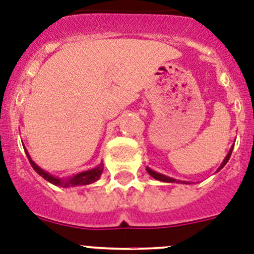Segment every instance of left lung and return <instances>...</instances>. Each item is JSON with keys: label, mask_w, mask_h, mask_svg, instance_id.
<instances>
[{"label": "left lung", "mask_w": 254, "mask_h": 254, "mask_svg": "<svg viewBox=\"0 0 254 254\" xmlns=\"http://www.w3.org/2000/svg\"><path fill=\"white\" fill-rule=\"evenodd\" d=\"M232 150H234V147L230 148V151H228V154H227V155H226V158H224V160H223V162H222V164H220V167H219V168H218V171L222 170V168H223V167L226 166V164H227V162H228V159H230L231 154H232ZM146 171H147L148 175H151V176L154 177L155 180L164 181V183H180V184H190L189 181L176 180V179H174V177H168V176H166V175H162V174H159V172H155V171H152L151 168H148V167H146ZM218 171H216V172H218Z\"/></svg>", "instance_id": "8db88e82"}]
</instances>
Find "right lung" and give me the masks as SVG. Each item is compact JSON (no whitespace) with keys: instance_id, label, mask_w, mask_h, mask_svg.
Returning <instances> with one entry per match:
<instances>
[{"instance_id":"right-lung-1","label":"right lung","mask_w":254,"mask_h":254,"mask_svg":"<svg viewBox=\"0 0 254 254\" xmlns=\"http://www.w3.org/2000/svg\"><path fill=\"white\" fill-rule=\"evenodd\" d=\"M24 148V146H23ZM24 151H26V155L30 160L31 166L34 168L39 175H40L43 179H45L47 181H49L51 184L53 185H57V187H63V188H70V187H78V185H88V184H92L95 181H98L102 176V172H103V168H104V164L100 163L99 166H96L95 168H91V170H87V171H83V172H79V174H75L73 176H69V177H57V176H53L51 175L49 172L47 171L41 170L40 167L34 162V160L31 159L30 154L27 152V150L24 148Z\"/></svg>"}]
</instances>
